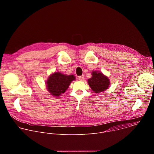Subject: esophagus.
Listing matches in <instances>:
<instances>
[{"instance_id": "1", "label": "esophagus", "mask_w": 154, "mask_h": 154, "mask_svg": "<svg viewBox=\"0 0 154 154\" xmlns=\"http://www.w3.org/2000/svg\"><path fill=\"white\" fill-rule=\"evenodd\" d=\"M79 80L80 81H83L84 80V75H80L79 77Z\"/></svg>"}]
</instances>
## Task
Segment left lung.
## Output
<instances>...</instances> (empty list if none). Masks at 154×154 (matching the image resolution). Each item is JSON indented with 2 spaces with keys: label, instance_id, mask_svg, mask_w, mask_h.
I'll use <instances>...</instances> for the list:
<instances>
[{
  "label": "left lung",
  "instance_id": "1",
  "mask_svg": "<svg viewBox=\"0 0 154 154\" xmlns=\"http://www.w3.org/2000/svg\"><path fill=\"white\" fill-rule=\"evenodd\" d=\"M90 86L96 93H102L105 91L109 85V81L107 77L102 73L97 71L92 72V77L88 80Z\"/></svg>",
  "mask_w": 154,
  "mask_h": 154
}]
</instances>
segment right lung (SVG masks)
<instances>
[{
	"mask_svg": "<svg viewBox=\"0 0 154 154\" xmlns=\"http://www.w3.org/2000/svg\"><path fill=\"white\" fill-rule=\"evenodd\" d=\"M74 79L75 77L73 75H66L56 72L49 77L47 81V88L51 95L58 97L66 91Z\"/></svg>",
	"mask_w": 154,
	"mask_h": 154,
	"instance_id": "right-lung-1",
	"label": "right lung"
}]
</instances>
